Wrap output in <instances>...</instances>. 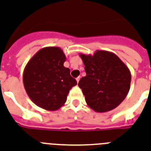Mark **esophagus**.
Listing matches in <instances>:
<instances>
[{
	"mask_svg": "<svg viewBox=\"0 0 151 151\" xmlns=\"http://www.w3.org/2000/svg\"><path fill=\"white\" fill-rule=\"evenodd\" d=\"M80 79H81V77H78V78H76V81H77V82H79V81H80Z\"/></svg>",
	"mask_w": 151,
	"mask_h": 151,
	"instance_id": "obj_1",
	"label": "esophagus"
}]
</instances>
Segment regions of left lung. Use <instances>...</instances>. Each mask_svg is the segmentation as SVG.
I'll return each instance as SVG.
<instances>
[{"mask_svg":"<svg viewBox=\"0 0 151 151\" xmlns=\"http://www.w3.org/2000/svg\"><path fill=\"white\" fill-rule=\"evenodd\" d=\"M80 57L86 76L78 86L88 107L98 113L116 108L130 90V70L116 54L107 50H96L93 55L80 54Z\"/></svg>","mask_w":151,"mask_h":151,"instance_id":"1","label":"left lung"}]
</instances>
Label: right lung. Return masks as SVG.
<instances>
[{
	"label": "right lung",
	"instance_id": "obj_1",
	"mask_svg": "<svg viewBox=\"0 0 151 151\" xmlns=\"http://www.w3.org/2000/svg\"><path fill=\"white\" fill-rule=\"evenodd\" d=\"M65 54L58 47L40 49L27 64L23 82L30 99L38 107L54 111L64 106L77 81L65 68Z\"/></svg>",
	"mask_w": 151,
	"mask_h": 151
}]
</instances>
